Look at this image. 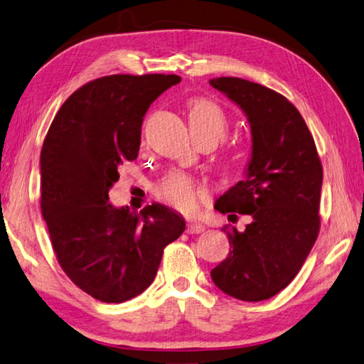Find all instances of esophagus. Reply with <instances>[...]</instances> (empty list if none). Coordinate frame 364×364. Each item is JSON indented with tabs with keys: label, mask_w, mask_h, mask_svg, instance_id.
Here are the masks:
<instances>
[{
	"label": "esophagus",
	"mask_w": 364,
	"mask_h": 364,
	"mask_svg": "<svg viewBox=\"0 0 364 364\" xmlns=\"http://www.w3.org/2000/svg\"><path fill=\"white\" fill-rule=\"evenodd\" d=\"M204 230H205V226L203 223L190 222L187 225V232H190V235H200V232H203Z\"/></svg>",
	"instance_id": "34e87169"
}]
</instances>
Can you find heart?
I'll return each instance as SVG.
<instances>
[{
    "label": "heart",
    "instance_id": "heart-1",
    "mask_svg": "<svg viewBox=\"0 0 364 364\" xmlns=\"http://www.w3.org/2000/svg\"><path fill=\"white\" fill-rule=\"evenodd\" d=\"M190 133L193 138H210L215 144L222 141L230 129L228 115L222 106L208 98H193L187 105ZM155 195L160 201L182 214H195L208 201L205 185L179 171L169 173L156 183Z\"/></svg>",
    "mask_w": 364,
    "mask_h": 364
}]
</instances>
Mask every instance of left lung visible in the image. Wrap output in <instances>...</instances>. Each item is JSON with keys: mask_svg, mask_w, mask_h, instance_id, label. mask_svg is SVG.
Here are the masks:
<instances>
[{"mask_svg": "<svg viewBox=\"0 0 364 364\" xmlns=\"http://www.w3.org/2000/svg\"><path fill=\"white\" fill-rule=\"evenodd\" d=\"M209 84L239 106L252 133L244 181L214 204L252 222L244 231H225L231 249L210 277L232 298L263 301L291 282L315 244L323 171L309 128L285 97L239 77Z\"/></svg>", "mask_w": 364, "mask_h": 364, "instance_id": "8db88e82", "label": "left lung"}]
</instances>
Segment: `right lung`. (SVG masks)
I'll return each mask as SVG.
<instances>
[{"instance_id": "add662e5", "label": "right lung", "mask_w": 364, "mask_h": 364, "mask_svg": "<svg viewBox=\"0 0 364 364\" xmlns=\"http://www.w3.org/2000/svg\"><path fill=\"white\" fill-rule=\"evenodd\" d=\"M176 74H115L75 90L41 150V210L66 276L102 303H123L154 282L169 242L185 230L160 203L139 214L109 203L119 168L138 159L150 105Z\"/></svg>"}]
</instances>
